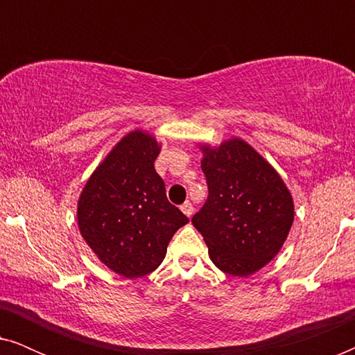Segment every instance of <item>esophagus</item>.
I'll return each mask as SVG.
<instances>
[{"instance_id":"1","label":"esophagus","mask_w":355,"mask_h":355,"mask_svg":"<svg viewBox=\"0 0 355 355\" xmlns=\"http://www.w3.org/2000/svg\"><path fill=\"white\" fill-rule=\"evenodd\" d=\"M181 210H182L184 215L189 216V218L193 215V205H192L191 202H184L182 205H181Z\"/></svg>"}]
</instances>
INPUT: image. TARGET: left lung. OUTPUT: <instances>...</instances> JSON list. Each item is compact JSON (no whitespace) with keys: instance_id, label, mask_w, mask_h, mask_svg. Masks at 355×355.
I'll list each match as a JSON object with an SVG mask.
<instances>
[{"instance_id":"obj_1","label":"left lung","mask_w":355,"mask_h":355,"mask_svg":"<svg viewBox=\"0 0 355 355\" xmlns=\"http://www.w3.org/2000/svg\"><path fill=\"white\" fill-rule=\"evenodd\" d=\"M208 197L192 218L213 263L249 276L283 247L294 221L293 197L279 174L241 139L203 147Z\"/></svg>"}]
</instances>
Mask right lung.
Listing matches in <instances>:
<instances>
[{
  "instance_id": "right-lung-1",
  "label": "right lung",
  "mask_w": 355,
  "mask_h": 355,
  "mask_svg": "<svg viewBox=\"0 0 355 355\" xmlns=\"http://www.w3.org/2000/svg\"><path fill=\"white\" fill-rule=\"evenodd\" d=\"M159 147L152 135H125L92 174L80 193V234L103 263L124 278L152 273L189 218L169 203L155 171Z\"/></svg>"
}]
</instances>
